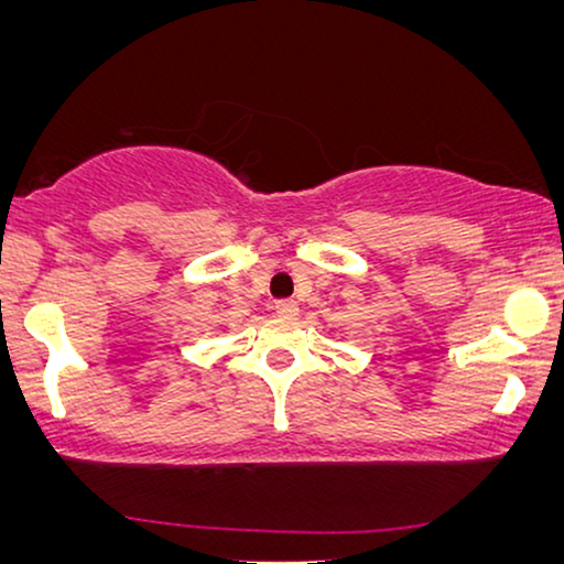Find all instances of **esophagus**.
Listing matches in <instances>:
<instances>
[{
    "mask_svg": "<svg viewBox=\"0 0 564 564\" xmlns=\"http://www.w3.org/2000/svg\"><path fill=\"white\" fill-rule=\"evenodd\" d=\"M274 313L280 315V318H288L292 321L297 315V303L295 300H276L274 303Z\"/></svg>",
    "mask_w": 564,
    "mask_h": 564,
    "instance_id": "1",
    "label": "esophagus"
}]
</instances>
